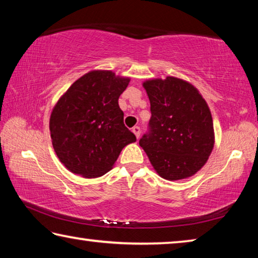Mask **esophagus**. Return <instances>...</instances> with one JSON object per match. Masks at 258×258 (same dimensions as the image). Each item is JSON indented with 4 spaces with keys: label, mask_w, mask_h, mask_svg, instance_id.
<instances>
[{
    "label": "esophagus",
    "mask_w": 258,
    "mask_h": 258,
    "mask_svg": "<svg viewBox=\"0 0 258 258\" xmlns=\"http://www.w3.org/2000/svg\"><path fill=\"white\" fill-rule=\"evenodd\" d=\"M132 132L134 133L135 137H137V139H139V137H140V127H139V126H134V127L132 128Z\"/></svg>",
    "instance_id": "34e87169"
}]
</instances>
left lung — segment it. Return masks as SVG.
Here are the masks:
<instances>
[{
    "instance_id": "left-lung-1",
    "label": "left lung",
    "mask_w": 258,
    "mask_h": 258,
    "mask_svg": "<svg viewBox=\"0 0 258 258\" xmlns=\"http://www.w3.org/2000/svg\"><path fill=\"white\" fill-rule=\"evenodd\" d=\"M150 100V132L139 145L160 177L194 176L211 156L215 133L206 100L190 82L174 76L142 83Z\"/></svg>"
}]
</instances>
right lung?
<instances>
[{
    "instance_id": "right-lung-1",
    "label": "right lung",
    "mask_w": 258,
    "mask_h": 258,
    "mask_svg": "<svg viewBox=\"0 0 258 258\" xmlns=\"http://www.w3.org/2000/svg\"><path fill=\"white\" fill-rule=\"evenodd\" d=\"M130 77L91 71L59 98L50 116L52 146L68 171L85 178L104 175L123 148L137 141L118 106Z\"/></svg>"
}]
</instances>
